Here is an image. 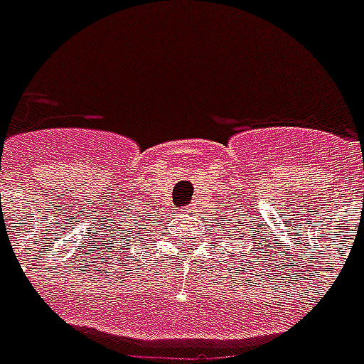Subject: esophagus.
Instances as JSON below:
<instances>
[{
  "instance_id": "obj_1",
  "label": "esophagus",
  "mask_w": 364,
  "mask_h": 364,
  "mask_svg": "<svg viewBox=\"0 0 364 364\" xmlns=\"http://www.w3.org/2000/svg\"><path fill=\"white\" fill-rule=\"evenodd\" d=\"M189 210H193V206H191V208H189Z\"/></svg>"
}]
</instances>
